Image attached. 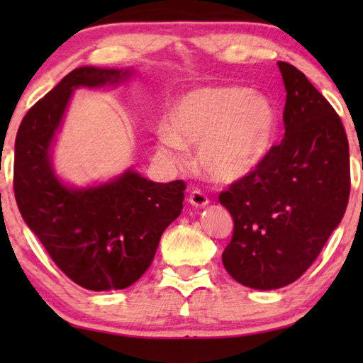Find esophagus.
<instances>
[{"label":"esophagus","mask_w":363,"mask_h":363,"mask_svg":"<svg viewBox=\"0 0 363 363\" xmlns=\"http://www.w3.org/2000/svg\"><path fill=\"white\" fill-rule=\"evenodd\" d=\"M188 203L195 208H205L210 201H208V196L205 195V193L200 190H193L190 193V196H188Z\"/></svg>","instance_id":"1"}]
</instances>
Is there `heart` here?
I'll use <instances>...</instances> for the list:
<instances>
[{
	"label": "heart",
	"mask_w": 363,
	"mask_h": 363,
	"mask_svg": "<svg viewBox=\"0 0 363 363\" xmlns=\"http://www.w3.org/2000/svg\"><path fill=\"white\" fill-rule=\"evenodd\" d=\"M277 111L266 94L241 86L200 87L183 94L157 128L158 152L182 162L198 147L196 162L213 182L233 183L257 170L269 155Z\"/></svg>",
	"instance_id": "obj_1"
}]
</instances>
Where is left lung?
Masks as SVG:
<instances>
[{
	"mask_svg": "<svg viewBox=\"0 0 363 363\" xmlns=\"http://www.w3.org/2000/svg\"><path fill=\"white\" fill-rule=\"evenodd\" d=\"M277 66L286 87L284 138L220 195L235 221L223 264L233 279L259 291L304 274L344 218L350 193L340 117L299 69Z\"/></svg>",
	"mask_w": 363,
	"mask_h": 363,
	"instance_id": "8db88e82",
	"label": "left lung"
}]
</instances>
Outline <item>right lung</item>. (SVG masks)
I'll return each instance as SVG.
<instances>
[{
  "label": "right lung",
  "instance_id": "right-lung-1",
  "mask_svg": "<svg viewBox=\"0 0 363 363\" xmlns=\"http://www.w3.org/2000/svg\"><path fill=\"white\" fill-rule=\"evenodd\" d=\"M132 67L82 66L29 108L14 143V196L24 223L64 274L89 291L125 289L152 264L168 225L180 216L185 183H155L127 168L77 186L52 163L74 91L118 87Z\"/></svg>",
  "mask_w": 363,
  "mask_h": 363
}]
</instances>
